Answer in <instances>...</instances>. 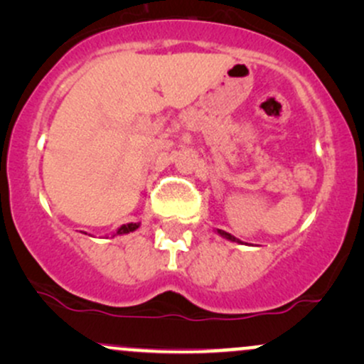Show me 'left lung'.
<instances>
[{
	"label": "left lung",
	"instance_id": "8db88e82",
	"mask_svg": "<svg viewBox=\"0 0 364 364\" xmlns=\"http://www.w3.org/2000/svg\"><path fill=\"white\" fill-rule=\"evenodd\" d=\"M217 235L219 236H223V237H225V240H229V241H235V243H243V241H240L237 240V237H235L232 235H229V232H225V231H223V229H217Z\"/></svg>",
	"mask_w": 364,
	"mask_h": 364
}]
</instances>
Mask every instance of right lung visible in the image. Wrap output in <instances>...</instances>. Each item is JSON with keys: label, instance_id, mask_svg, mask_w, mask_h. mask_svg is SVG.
Instances as JSON below:
<instances>
[{"label": "right lung", "instance_id": "right-lung-1", "mask_svg": "<svg viewBox=\"0 0 364 364\" xmlns=\"http://www.w3.org/2000/svg\"><path fill=\"white\" fill-rule=\"evenodd\" d=\"M139 228H140V223L123 224V225H121V228H118L114 232H112V237H114V236H121V235H128V232L136 231V229H139Z\"/></svg>", "mask_w": 364, "mask_h": 364}]
</instances>
